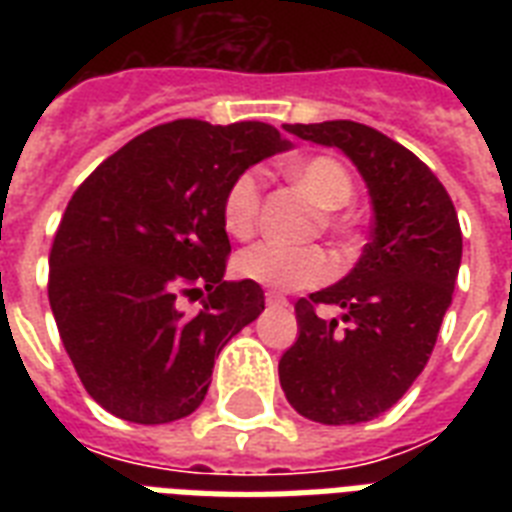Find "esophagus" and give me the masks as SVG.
Listing matches in <instances>:
<instances>
[{
    "label": "esophagus",
    "mask_w": 512,
    "mask_h": 512,
    "mask_svg": "<svg viewBox=\"0 0 512 512\" xmlns=\"http://www.w3.org/2000/svg\"><path fill=\"white\" fill-rule=\"evenodd\" d=\"M265 303L268 305H287V297L279 292H265Z\"/></svg>",
    "instance_id": "esophagus-1"
}]
</instances>
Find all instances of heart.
<instances>
[{
    "label": "heart",
    "mask_w": 512,
    "mask_h": 512,
    "mask_svg": "<svg viewBox=\"0 0 512 512\" xmlns=\"http://www.w3.org/2000/svg\"><path fill=\"white\" fill-rule=\"evenodd\" d=\"M287 175L327 212L342 209L353 199V177L335 156L303 159V162L292 164ZM260 204H263V175L257 170L241 172L225 191V231L236 239H249L260 223ZM321 220L329 225L332 215H324ZM236 273L244 279L263 284V287L311 289L332 279L335 263L316 244L292 247V244H281V241H257V244L239 252Z\"/></svg>",
    "instance_id": "1"
}]
</instances>
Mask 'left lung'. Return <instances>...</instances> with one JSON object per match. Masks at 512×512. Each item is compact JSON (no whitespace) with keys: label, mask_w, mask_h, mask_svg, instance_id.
Returning a JSON list of instances; mask_svg holds the SVG:
<instances>
[{"label":"left lung","mask_w":512,"mask_h":512,"mask_svg":"<svg viewBox=\"0 0 512 512\" xmlns=\"http://www.w3.org/2000/svg\"><path fill=\"white\" fill-rule=\"evenodd\" d=\"M284 130L342 148L372 196V241L340 284L297 300L300 335L279 361L303 417L356 425L388 412L428 364L460 271V220L428 164L380 130L348 119ZM329 304L342 320L320 316Z\"/></svg>","instance_id":"8db88e82"}]
</instances>
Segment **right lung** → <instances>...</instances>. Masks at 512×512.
I'll return each mask as SVG.
<instances>
[{"label":"right lung","mask_w":512,"mask_h":512,"mask_svg":"<svg viewBox=\"0 0 512 512\" xmlns=\"http://www.w3.org/2000/svg\"><path fill=\"white\" fill-rule=\"evenodd\" d=\"M287 148L265 122L177 119L132 138L76 188L52 241L47 295L103 409L138 425L199 409L225 342L265 308L260 284L223 279L225 191ZM201 294L199 312L179 311Z\"/></svg>","instance_id":"obj_1"}]
</instances>
